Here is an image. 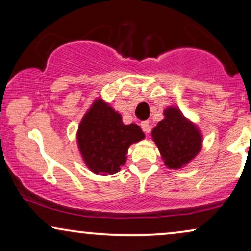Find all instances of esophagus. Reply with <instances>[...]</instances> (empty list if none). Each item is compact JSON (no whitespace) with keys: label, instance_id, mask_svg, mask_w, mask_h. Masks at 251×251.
I'll use <instances>...</instances> for the list:
<instances>
[{"label":"esophagus","instance_id":"obj_1","mask_svg":"<svg viewBox=\"0 0 251 251\" xmlns=\"http://www.w3.org/2000/svg\"><path fill=\"white\" fill-rule=\"evenodd\" d=\"M140 126H142L144 132L149 133V131H150V122L149 121H143L142 123H140Z\"/></svg>","mask_w":251,"mask_h":251}]
</instances>
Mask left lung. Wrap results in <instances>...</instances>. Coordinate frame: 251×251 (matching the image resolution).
Segmentation results:
<instances>
[{"label":"left lung","instance_id":"left-lung-1","mask_svg":"<svg viewBox=\"0 0 251 251\" xmlns=\"http://www.w3.org/2000/svg\"><path fill=\"white\" fill-rule=\"evenodd\" d=\"M163 115L151 136L164 164L170 169H181L200 153L203 142L201 131L177 106L167 107Z\"/></svg>","mask_w":251,"mask_h":251}]
</instances>
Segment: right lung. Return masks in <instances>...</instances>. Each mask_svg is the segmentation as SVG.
<instances>
[{"mask_svg":"<svg viewBox=\"0 0 251 251\" xmlns=\"http://www.w3.org/2000/svg\"><path fill=\"white\" fill-rule=\"evenodd\" d=\"M144 138L136 123L125 125L121 114L100 97L83 115L76 133L82 160L97 175L118 173L126 163L129 146Z\"/></svg>","mask_w":251,"mask_h":251,"instance_id":"1","label":"right lung"}]
</instances>
